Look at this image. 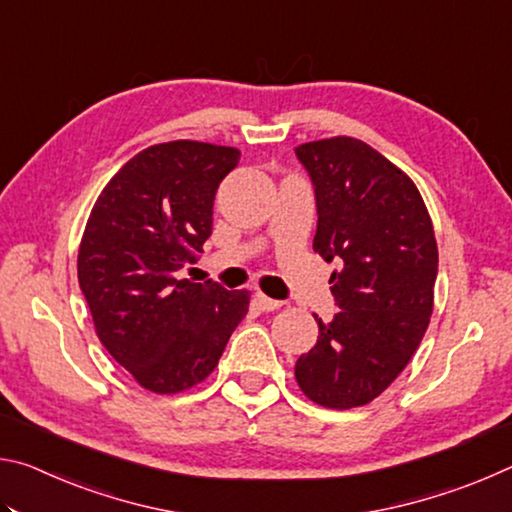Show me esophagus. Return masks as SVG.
I'll use <instances>...</instances> for the list:
<instances>
[{"label": "esophagus", "instance_id": "34e87169", "mask_svg": "<svg viewBox=\"0 0 512 512\" xmlns=\"http://www.w3.org/2000/svg\"><path fill=\"white\" fill-rule=\"evenodd\" d=\"M255 302L262 311H275V309L282 307V300H273V298L264 296V293H255Z\"/></svg>", "mask_w": 512, "mask_h": 512}]
</instances>
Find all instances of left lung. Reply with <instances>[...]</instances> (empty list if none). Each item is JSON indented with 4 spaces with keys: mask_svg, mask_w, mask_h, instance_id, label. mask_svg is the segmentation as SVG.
<instances>
[{
    "mask_svg": "<svg viewBox=\"0 0 512 512\" xmlns=\"http://www.w3.org/2000/svg\"><path fill=\"white\" fill-rule=\"evenodd\" d=\"M316 196L314 250L329 277L334 318L296 361L309 400L354 409L393 384L418 350L433 311L438 246L413 180L354 137L296 149Z\"/></svg>",
    "mask_w": 512,
    "mask_h": 512,
    "instance_id": "1",
    "label": "left lung"
}]
</instances>
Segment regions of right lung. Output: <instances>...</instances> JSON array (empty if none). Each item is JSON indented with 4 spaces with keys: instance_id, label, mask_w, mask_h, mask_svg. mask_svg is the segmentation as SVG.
<instances>
[{
    "instance_id": "obj_1",
    "label": "right lung",
    "mask_w": 512,
    "mask_h": 512,
    "mask_svg": "<svg viewBox=\"0 0 512 512\" xmlns=\"http://www.w3.org/2000/svg\"><path fill=\"white\" fill-rule=\"evenodd\" d=\"M239 155L192 140L149 146L92 207L81 291L103 348L146 391L171 395L203 381L248 311V291L178 280L212 235L216 189Z\"/></svg>"
}]
</instances>
